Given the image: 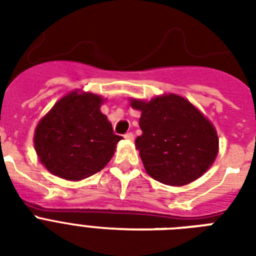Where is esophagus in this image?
Wrapping results in <instances>:
<instances>
[{
	"instance_id": "34e87169",
	"label": "esophagus",
	"mask_w": 256,
	"mask_h": 256,
	"mask_svg": "<svg viewBox=\"0 0 256 256\" xmlns=\"http://www.w3.org/2000/svg\"><path fill=\"white\" fill-rule=\"evenodd\" d=\"M124 140H134V134H132V132H126V134H124Z\"/></svg>"
}]
</instances>
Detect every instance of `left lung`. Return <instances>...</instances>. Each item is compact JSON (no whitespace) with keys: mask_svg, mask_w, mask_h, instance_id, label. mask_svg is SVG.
Here are the masks:
<instances>
[{"mask_svg":"<svg viewBox=\"0 0 256 256\" xmlns=\"http://www.w3.org/2000/svg\"><path fill=\"white\" fill-rule=\"evenodd\" d=\"M140 110L142 136L136 146L152 178L168 186H184L202 176L214 164L218 134L194 104L176 94L150 100H130Z\"/></svg>","mask_w":256,"mask_h":256,"instance_id":"left-lung-1","label":"left lung"}]
</instances>
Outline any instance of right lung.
<instances>
[{
  "label": "right lung",
  "instance_id": "1",
  "mask_svg": "<svg viewBox=\"0 0 256 256\" xmlns=\"http://www.w3.org/2000/svg\"><path fill=\"white\" fill-rule=\"evenodd\" d=\"M104 98L76 90L62 96L38 122L34 148L52 174L81 180L108 164L122 136L100 112Z\"/></svg>",
  "mask_w": 256,
  "mask_h": 256
}]
</instances>
